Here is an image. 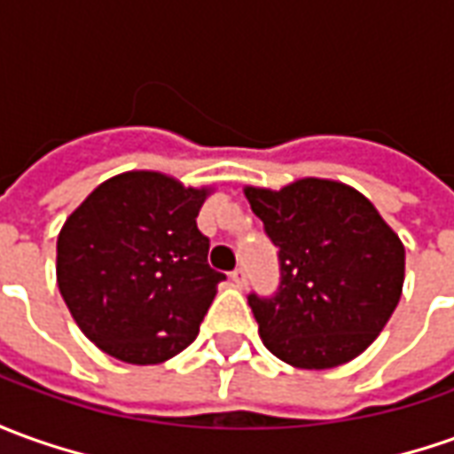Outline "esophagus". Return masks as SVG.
Masks as SVG:
<instances>
[{"instance_id": "esophagus-1", "label": "esophagus", "mask_w": 454, "mask_h": 454, "mask_svg": "<svg viewBox=\"0 0 454 454\" xmlns=\"http://www.w3.org/2000/svg\"><path fill=\"white\" fill-rule=\"evenodd\" d=\"M231 280H233V286H236V288H246V283H248V273H246L243 268H236V270L231 273Z\"/></svg>"}]
</instances>
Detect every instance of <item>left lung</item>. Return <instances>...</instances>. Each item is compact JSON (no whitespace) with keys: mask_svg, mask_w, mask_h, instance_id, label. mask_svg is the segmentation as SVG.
Masks as SVG:
<instances>
[{"mask_svg":"<svg viewBox=\"0 0 454 454\" xmlns=\"http://www.w3.org/2000/svg\"><path fill=\"white\" fill-rule=\"evenodd\" d=\"M243 193L278 246V293L248 298L263 345L301 370L338 368L368 350L403 295L395 231L360 191L331 178Z\"/></svg>","mask_w":454,"mask_h":454,"instance_id":"obj_1","label":"left lung"}]
</instances>
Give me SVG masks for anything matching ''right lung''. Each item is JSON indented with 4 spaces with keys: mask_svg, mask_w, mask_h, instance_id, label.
Instances as JSON below:
<instances>
[{
    "mask_svg": "<svg viewBox=\"0 0 454 454\" xmlns=\"http://www.w3.org/2000/svg\"><path fill=\"white\" fill-rule=\"evenodd\" d=\"M211 188L159 171L98 184L59 231L57 283L86 338L131 365H156L196 340L226 280L196 226Z\"/></svg>",
    "mask_w": 454,
    "mask_h": 454,
    "instance_id": "obj_1",
    "label": "right lung"
}]
</instances>
